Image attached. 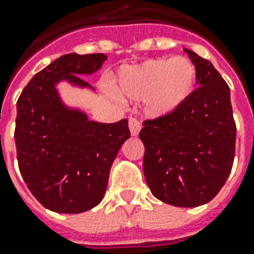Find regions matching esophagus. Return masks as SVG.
<instances>
[{"label": "esophagus", "instance_id": "34e87169", "mask_svg": "<svg viewBox=\"0 0 254 254\" xmlns=\"http://www.w3.org/2000/svg\"><path fill=\"white\" fill-rule=\"evenodd\" d=\"M128 127H130V132H131L132 137H137L140 130H141V124H140V122H138L137 119H132V117H130V120H128Z\"/></svg>", "mask_w": 254, "mask_h": 254}]
</instances>
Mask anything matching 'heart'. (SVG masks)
I'll list each match as a JSON object with an SVG mask.
<instances>
[{
	"mask_svg": "<svg viewBox=\"0 0 254 254\" xmlns=\"http://www.w3.org/2000/svg\"><path fill=\"white\" fill-rule=\"evenodd\" d=\"M196 67L185 56L148 59L138 64L123 66L116 77V96L141 102L150 119H162L181 109L193 93Z\"/></svg>",
	"mask_w": 254,
	"mask_h": 254,
	"instance_id": "b5f03b06",
	"label": "heart"
}]
</instances>
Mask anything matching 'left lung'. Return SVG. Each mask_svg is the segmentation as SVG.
<instances>
[{
	"instance_id": "8db88e82",
	"label": "left lung",
	"mask_w": 254,
	"mask_h": 254,
	"mask_svg": "<svg viewBox=\"0 0 254 254\" xmlns=\"http://www.w3.org/2000/svg\"><path fill=\"white\" fill-rule=\"evenodd\" d=\"M200 87L171 116L147 120L140 131L142 170L157 199L180 208L212 200L229 177L236 126L229 86L209 61L185 49Z\"/></svg>"
}]
</instances>
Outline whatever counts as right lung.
<instances>
[{
	"instance_id": "right-lung-1",
	"label": "right lung",
	"mask_w": 254,
	"mask_h": 254,
	"mask_svg": "<svg viewBox=\"0 0 254 254\" xmlns=\"http://www.w3.org/2000/svg\"><path fill=\"white\" fill-rule=\"evenodd\" d=\"M103 54H69L48 64L25 86L16 103L15 145L28 190L46 209L82 213L102 202L112 164L126 140L128 120H89L79 106H69L59 84L94 93L82 76L102 69Z\"/></svg>"
}]
</instances>
